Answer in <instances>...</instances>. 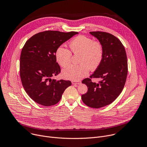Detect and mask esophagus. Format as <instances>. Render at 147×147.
I'll return each mask as SVG.
<instances>
[{"label":"esophagus","mask_w":147,"mask_h":147,"mask_svg":"<svg viewBox=\"0 0 147 147\" xmlns=\"http://www.w3.org/2000/svg\"><path fill=\"white\" fill-rule=\"evenodd\" d=\"M72 84H79L81 83V81H72Z\"/></svg>","instance_id":"1"}]
</instances>
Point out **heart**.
I'll use <instances>...</instances> for the list:
<instances>
[{
    "label": "heart",
    "mask_w": 147,
    "mask_h": 147,
    "mask_svg": "<svg viewBox=\"0 0 147 147\" xmlns=\"http://www.w3.org/2000/svg\"><path fill=\"white\" fill-rule=\"evenodd\" d=\"M69 47L74 55L80 54L78 62L80 65H70L62 71L64 78L77 81L86 76L90 69L94 71L101 64L103 57V48L99 41L86 35H78L69 42ZM71 52L64 48L59 47L55 53L57 62L61 67L69 65L71 60Z\"/></svg>",
    "instance_id": "1"
}]
</instances>
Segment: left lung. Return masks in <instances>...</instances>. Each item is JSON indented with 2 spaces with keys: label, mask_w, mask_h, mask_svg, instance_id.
I'll return each mask as SVG.
<instances>
[{
  "label": "left lung",
  "mask_w": 147,
  "mask_h": 147,
  "mask_svg": "<svg viewBox=\"0 0 147 147\" xmlns=\"http://www.w3.org/2000/svg\"><path fill=\"white\" fill-rule=\"evenodd\" d=\"M103 48L101 64L90 77L82 81L88 87L86 94L81 95L87 106L98 109L112 103L120 94L128 73L127 55L121 41L106 32L92 31ZM93 78L101 79L98 83L92 82Z\"/></svg>",
  "instance_id": "1"
}]
</instances>
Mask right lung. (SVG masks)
Wrapping results in <instances>:
<instances>
[{"instance_id":"right-lung-1","label":"right lung","mask_w":147,"mask_h":147,"mask_svg":"<svg viewBox=\"0 0 147 147\" xmlns=\"http://www.w3.org/2000/svg\"><path fill=\"white\" fill-rule=\"evenodd\" d=\"M77 34L45 31L33 35L24 45L20 56V78L26 92L37 103L54 105L71 85L69 80L57 81L52 77L60 73L55 58L57 49Z\"/></svg>"}]
</instances>
